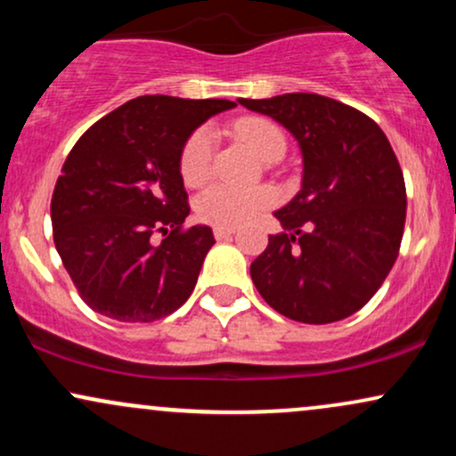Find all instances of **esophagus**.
<instances>
[{
    "label": "esophagus",
    "instance_id": "1",
    "mask_svg": "<svg viewBox=\"0 0 456 456\" xmlns=\"http://www.w3.org/2000/svg\"><path fill=\"white\" fill-rule=\"evenodd\" d=\"M235 233L233 227H214V238L216 240H227Z\"/></svg>",
    "mask_w": 456,
    "mask_h": 456
}]
</instances>
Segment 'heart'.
<instances>
[{
	"label": "heart",
	"mask_w": 456,
	"mask_h": 456,
	"mask_svg": "<svg viewBox=\"0 0 456 456\" xmlns=\"http://www.w3.org/2000/svg\"><path fill=\"white\" fill-rule=\"evenodd\" d=\"M235 134L261 160L281 159L285 151L282 130L264 118H242L235 122ZM216 133L210 126L197 128L186 139L180 154V174L188 186H199L212 175ZM276 192L272 188H233L227 184L208 186L197 197L195 210L199 218L216 227H238L253 221L265 208L274 206Z\"/></svg>",
	"instance_id": "b5f03b06"
}]
</instances>
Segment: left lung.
Listing matches in <instances>:
<instances>
[{
	"instance_id": "obj_1",
	"label": "left lung",
	"mask_w": 456,
	"mask_h": 456,
	"mask_svg": "<svg viewBox=\"0 0 456 456\" xmlns=\"http://www.w3.org/2000/svg\"><path fill=\"white\" fill-rule=\"evenodd\" d=\"M238 102L289 130L302 151L300 191L274 212L282 232L250 264V279L294 322L354 315L388 276L405 227V180L388 137L358 109L319 94Z\"/></svg>"
}]
</instances>
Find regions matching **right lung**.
<instances>
[{"label":"right lung","instance_id":"obj_1","mask_svg":"<svg viewBox=\"0 0 456 456\" xmlns=\"http://www.w3.org/2000/svg\"><path fill=\"white\" fill-rule=\"evenodd\" d=\"M223 98L139 96L98 119L70 150L51 199L55 248L92 311L156 322L197 285L214 244L191 214L180 154L191 133L233 109ZM166 235L154 245L153 233Z\"/></svg>","mask_w":456,"mask_h":456}]
</instances>
